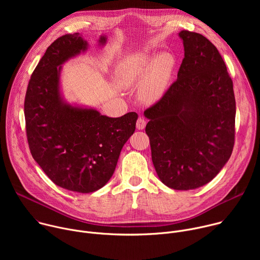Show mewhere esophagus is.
I'll list each match as a JSON object with an SVG mask.
<instances>
[{
	"label": "esophagus",
	"instance_id": "obj_1",
	"mask_svg": "<svg viewBox=\"0 0 260 260\" xmlns=\"http://www.w3.org/2000/svg\"><path fill=\"white\" fill-rule=\"evenodd\" d=\"M136 126H137V128H138L139 131L144 129V128H145V126H146V120H145L144 118H139V119L137 120Z\"/></svg>",
	"mask_w": 260,
	"mask_h": 260
}]
</instances>
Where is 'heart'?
<instances>
[{
	"label": "heart",
	"mask_w": 260,
	"mask_h": 260,
	"mask_svg": "<svg viewBox=\"0 0 260 260\" xmlns=\"http://www.w3.org/2000/svg\"><path fill=\"white\" fill-rule=\"evenodd\" d=\"M176 67V58L170 52H161L154 58L150 52H133L116 66L114 78L122 88L138 86V96L145 104H154L165 94Z\"/></svg>",
	"instance_id": "heart-1"
}]
</instances>
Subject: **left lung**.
Listing matches in <instances>:
<instances>
[{
	"mask_svg": "<svg viewBox=\"0 0 260 260\" xmlns=\"http://www.w3.org/2000/svg\"><path fill=\"white\" fill-rule=\"evenodd\" d=\"M184 58L177 80L144 116L151 157L168 187L190 190L212 181L235 144L233 80L217 48L203 35L181 30Z\"/></svg>",
	"mask_w": 260,
	"mask_h": 260,
	"instance_id": "8db88e82",
	"label": "left lung"
}]
</instances>
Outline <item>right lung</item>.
<instances>
[{
  "label": "right lung",
  "mask_w": 260,
  "mask_h": 260,
  "mask_svg": "<svg viewBox=\"0 0 260 260\" xmlns=\"http://www.w3.org/2000/svg\"><path fill=\"white\" fill-rule=\"evenodd\" d=\"M106 44L107 36L101 35L98 45ZM88 47L79 32L55 40L36 67L24 101L32 158L57 186L80 193L96 191L108 183L138 119L136 112L112 118L66 101L60 84L62 64Z\"/></svg>",
  "instance_id": "right-lung-1"
}]
</instances>
